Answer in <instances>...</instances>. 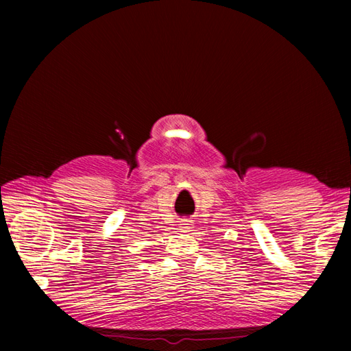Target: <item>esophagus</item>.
I'll use <instances>...</instances> for the list:
<instances>
[{"label": "esophagus", "instance_id": "esophagus-1", "mask_svg": "<svg viewBox=\"0 0 351 351\" xmlns=\"http://www.w3.org/2000/svg\"><path fill=\"white\" fill-rule=\"evenodd\" d=\"M180 228H181L182 230H185V232H187V230H191V228H193V221H191V220H189V219H184V220H181V221H180Z\"/></svg>", "mask_w": 351, "mask_h": 351}]
</instances>
